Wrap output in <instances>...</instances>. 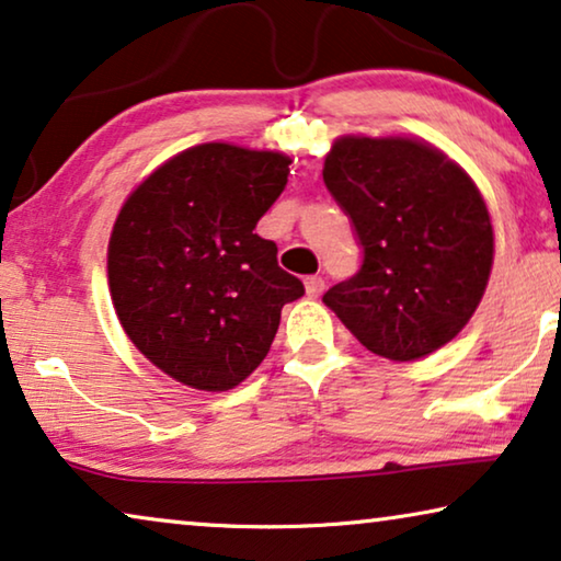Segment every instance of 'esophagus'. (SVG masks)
<instances>
[{"mask_svg": "<svg viewBox=\"0 0 561 561\" xmlns=\"http://www.w3.org/2000/svg\"><path fill=\"white\" fill-rule=\"evenodd\" d=\"M323 286H327V283H323L321 275H308L306 278V294L311 298H319L323 294Z\"/></svg>", "mask_w": 561, "mask_h": 561, "instance_id": "34e87169", "label": "esophagus"}]
</instances>
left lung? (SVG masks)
Segmentation results:
<instances>
[{
	"instance_id": "left-lung-1",
	"label": "left lung",
	"mask_w": 561,
	"mask_h": 561,
	"mask_svg": "<svg viewBox=\"0 0 561 561\" xmlns=\"http://www.w3.org/2000/svg\"><path fill=\"white\" fill-rule=\"evenodd\" d=\"M323 182L362 245V267L323 304L392 362L456 339L493 265L491 217L470 176L425 141L341 136Z\"/></svg>"
}]
</instances>
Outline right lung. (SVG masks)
I'll return each instance as SVG.
<instances>
[{"label":"right lung","mask_w":561,"mask_h":561,"mask_svg":"<svg viewBox=\"0 0 561 561\" xmlns=\"http://www.w3.org/2000/svg\"><path fill=\"white\" fill-rule=\"evenodd\" d=\"M290 159L202 144L161 164L121 207L108 242L118 321L153 367L225 392L271 352L304 283L255 225L286 190Z\"/></svg>","instance_id":"obj_1"}]
</instances>
